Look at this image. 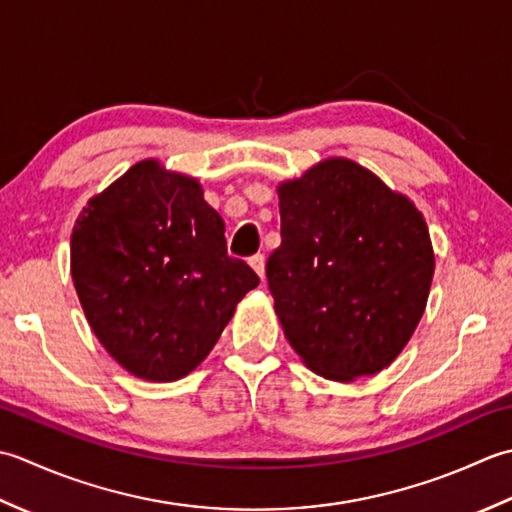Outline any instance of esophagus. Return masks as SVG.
Returning a JSON list of instances; mask_svg holds the SVG:
<instances>
[{
    "mask_svg": "<svg viewBox=\"0 0 512 512\" xmlns=\"http://www.w3.org/2000/svg\"><path fill=\"white\" fill-rule=\"evenodd\" d=\"M249 265H252V269L260 278H265V256L263 254H254L252 258H249Z\"/></svg>",
    "mask_w": 512,
    "mask_h": 512,
    "instance_id": "esophagus-1",
    "label": "esophagus"
}]
</instances>
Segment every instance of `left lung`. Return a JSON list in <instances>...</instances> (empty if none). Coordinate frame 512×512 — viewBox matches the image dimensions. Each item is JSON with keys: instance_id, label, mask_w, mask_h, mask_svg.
I'll return each mask as SVG.
<instances>
[{"instance_id": "obj_1", "label": "left lung", "mask_w": 512, "mask_h": 512, "mask_svg": "<svg viewBox=\"0 0 512 512\" xmlns=\"http://www.w3.org/2000/svg\"><path fill=\"white\" fill-rule=\"evenodd\" d=\"M283 243L267 260L274 309L311 371L351 382L400 356L429 300L422 212L349 159L278 185Z\"/></svg>"}]
</instances>
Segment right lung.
Masks as SVG:
<instances>
[{
    "label": "right lung",
    "mask_w": 512,
    "mask_h": 512,
    "mask_svg": "<svg viewBox=\"0 0 512 512\" xmlns=\"http://www.w3.org/2000/svg\"><path fill=\"white\" fill-rule=\"evenodd\" d=\"M70 271L103 349L150 382L194 371L258 285L252 267L227 256L225 223L201 183L154 159L83 207Z\"/></svg>",
    "instance_id": "right-lung-1"
}]
</instances>
